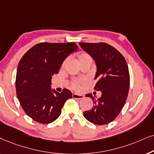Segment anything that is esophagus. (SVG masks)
<instances>
[{"mask_svg": "<svg viewBox=\"0 0 154 154\" xmlns=\"http://www.w3.org/2000/svg\"><path fill=\"white\" fill-rule=\"evenodd\" d=\"M72 98H75V99H82V98H84V96L82 95V94H77L74 93L72 94Z\"/></svg>", "mask_w": 154, "mask_h": 154, "instance_id": "esophagus-1", "label": "esophagus"}]
</instances>
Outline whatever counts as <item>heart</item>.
Returning <instances> with one entry per match:
<instances>
[{"instance_id": "obj_1", "label": "heart", "mask_w": 154, "mask_h": 154, "mask_svg": "<svg viewBox=\"0 0 154 154\" xmlns=\"http://www.w3.org/2000/svg\"><path fill=\"white\" fill-rule=\"evenodd\" d=\"M78 59L79 62L80 64H82V63H87V62H91L92 61L91 57L89 56V54L85 52H81L79 53L78 55ZM73 87L75 89H78L79 88V83L77 82H75L73 83Z\"/></svg>"}]
</instances>
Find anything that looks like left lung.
<instances>
[{
	"mask_svg": "<svg viewBox=\"0 0 154 154\" xmlns=\"http://www.w3.org/2000/svg\"><path fill=\"white\" fill-rule=\"evenodd\" d=\"M79 46L94 59L96 65L94 89L101 91L96 98L91 94L94 106L84 112V117L91 123L101 125L112 122L118 116L128 98L130 74L125 59L119 51L106 43H79Z\"/></svg>",
	"mask_w": 154,
	"mask_h": 154,
	"instance_id": "1",
	"label": "left lung"
}]
</instances>
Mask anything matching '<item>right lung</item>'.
<instances>
[{"mask_svg":"<svg viewBox=\"0 0 154 154\" xmlns=\"http://www.w3.org/2000/svg\"><path fill=\"white\" fill-rule=\"evenodd\" d=\"M75 43H40L32 47L18 64L15 87L20 105L29 117L42 124L51 123L61 114L65 101L72 98L64 89H51V79L69 54L77 52Z\"/></svg>","mask_w":154,"mask_h":154,"instance_id":"1","label":"right lung"}]
</instances>
